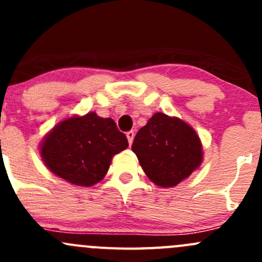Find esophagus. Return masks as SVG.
Returning a JSON list of instances; mask_svg holds the SVG:
<instances>
[{
    "instance_id": "esophagus-1",
    "label": "esophagus",
    "mask_w": 262,
    "mask_h": 262,
    "mask_svg": "<svg viewBox=\"0 0 262 262\" xmlns=\"http://www.w3.org/2000/svg\"><path fill=\"white\" fill-rule=\"evenodd\" d=\"M134 136H136V133H134L133 130H130V132H128V133H126V138H128V142H129V144H130V146H132V143H133Z\"/></svg>"
}]
</instances>
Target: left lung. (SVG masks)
I'll return each mask as SVG.
<instances>
[{
	"label": "left lung",
	"instance_id": "obj_1",
	"mask_svg": "<svg viewBox=\"0 0 262 262\" xmlns=\"http://www.w3.org/2000/svg\"><path fill=\"white\" fill-rule=\"evenodd\" d=\"M132 149L148 179L162 187L180 184L203 161L202 143L194 129L162 113L139 129Z\"/></svg>",
	"mask_w": 262,
	"mask_h": 262
}]
</instances>
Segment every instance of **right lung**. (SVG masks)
<instances>
[{"mask_svg": "<svg viewBox=\"0 0 262 262\" xmlns=\"http://www.w3.org/2000/svg\"><path fill=\"white\" fill-rule=\"evenodd\" d=\"M128 139L110 118L95 113L58 124L41 143V157L54 175L80 186H92L106 175L112 158Z\"/></svg>", "mask_w": 262, "mask_h": 262, "instance_id": "right-lung-1", "label": "right lung"}]
</instances>
